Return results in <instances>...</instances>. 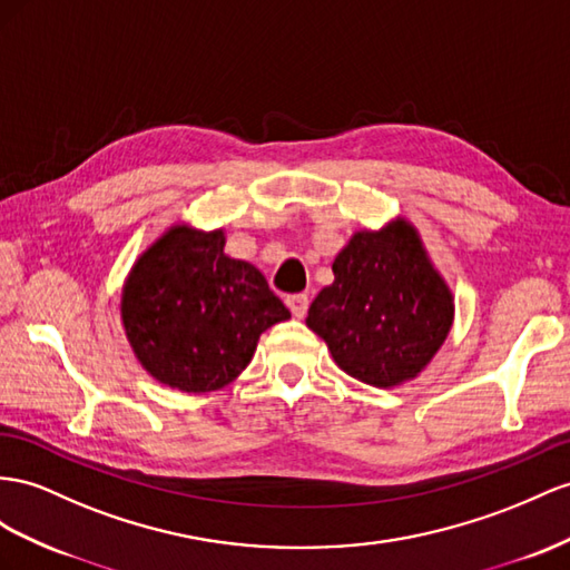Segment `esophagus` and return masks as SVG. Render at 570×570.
<instances>
[{
	"label": "esophagus",
	"mask_w": 570,
	"mask_h": 570,
	"mask_svg": "<svg viewBox=\"0 0 570 570\" xmlns=\"http://www.w3.org/2000/svg\"><path fill=\"white\" fill-rule=\"evenodd\" d=\"M286 305H288V311L294 313V317H303L305 311H308V296H305V294L286 296Z\"/></svg>",
	"instance_id": "esophagus-1"
}]
</instances>
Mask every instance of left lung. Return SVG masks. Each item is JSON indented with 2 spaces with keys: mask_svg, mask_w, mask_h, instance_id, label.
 I'll list each match as a JSON object with an SVG mask.
<instances>
[{
  "mask_svg": "<svg viewBox=\"0 0 570 570\" xmlns=\"http://www.w3.org/2000/svg\"><path fill=\"white\" fill-rule=\"evenodd\" d=\"M334 282L308 308V325L334 363L373 387L426 371L455 320V296L404 216L356 230L332 262Z\"/></svg>",
  "mask_w": 570,
  "mask_h": 570,
  "instance_id": "1",
  "label": "left lung"
}]
</instances>
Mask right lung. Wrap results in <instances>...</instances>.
I'll return each mask as SVG.
<instances>
[{
  "instance_id": "1",
  "label": "right lung",
  "mask_w": 570,
  "mask_h": 570,
  "mask_svg": "<svg viewBox=\"0 0 570 570\" xmlns=\"http://www.w3.org/2000/svg\"><path fill=\"white\" fill-rule=\"evenodd\" d=\"M224 228L173 224L122 284L120 320L156 383L204 395L247 368L259 334L291 317L262 272L224 253Z\"/></svg>"
}]
</instances>
